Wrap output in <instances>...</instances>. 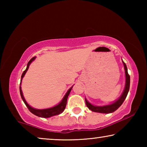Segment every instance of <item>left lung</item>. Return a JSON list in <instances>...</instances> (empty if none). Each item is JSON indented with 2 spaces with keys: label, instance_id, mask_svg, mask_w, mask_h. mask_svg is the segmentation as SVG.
Masks as SVG:
<instances>
[{
  "label": "left lung",
  "instance_id": "obj_1",
  "mask_svg": "<svg viewBox=\"0 0 147 147\" xmlns=\"http://www.w3.org/2000/svg\"><path fill=\"white\" fill-rule=\"evenodd\" d=\"M123 63L124 64V70H125V74H126V84H125V88H124V90L123 91V94L121 96V97L119 98L115 102L110 104V105L108 106H95L91 104L90 103L88 102V100H86V106H88V108L90 109V110L94 111V112H98V113H112L113 111L117 110L119 107H120L122 104L123 103V102L125 100L127 96L128 93L129 91V89H130V75L128 73L127 70V67H126V64L123 61Z\"/></svg>",
  "mask_w": 147,
  "mask_h": 147
}]
</instances>
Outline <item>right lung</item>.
Listing matches in <instances>:
<instances>
[{
    "label": "right lung",
    "instance_id": "add662e5",
    "mask_svg": "<svg viewBox=\"0 0 147 147\" xmlns=\"http://www.w3.org/2000/svg\"><path fill=\"white\" fill-rule=\"evenodd\" d=\"M35 58H36V57H33L30 60L28 61V64H27V67H26V69L24 71V72L22 74V76H21V83H20V86H19V89H20V94H21V96L22 98V100H23L24 103L25 104V105L26 106L27 108L29 109V111H30L31 113H32L33 114H34L36 116H38V117H43V118H48V117H51L52 116H54V115H59V114L61 113L63 111H64L66 105H67V98H68V96H69V94L70 93V92L71 91L72 88H73V87H72L71 88H70L68 90V91L67 92V93L65 94V95L64 96V97L63 98V100H61V102L59 104H58L57 106H55L54 107H53V108H48V109H34L33 108H32L31 106H30L28 103L26 102L25 99H24V96H23V92H22L21 90V81H22V79L24 76V74H26L27 70L28 69L29 67V65L30 64L32 61H34Z\"/></svg>",
    "mask_w": 147,
    "mask_h": 147
}]
</instances>
